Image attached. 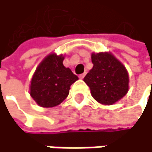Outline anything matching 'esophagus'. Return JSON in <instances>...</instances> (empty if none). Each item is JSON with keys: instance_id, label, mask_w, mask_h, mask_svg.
Returning a JSON list of instances; mask_svg holds the SVG:
<instances>
[{"instance_id": "obj_1", "label": "esophagus", "mask_w": 152, "mask_h": 152, "mask_svg": "<svg viewBox=\"0 0 152 152\" xmlns=\"http://www.w3.org/2000/svg\"><path fill=\"white\" fill-rule=\"evenodd\" d=\"M86 77V73H84V74H81V75H79V78L80 79H83L84 77Z\"/></svg>"}]
</instances>
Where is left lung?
Wrapping results in <instances>:
<instances>
[{"mask_svg":"<svg viewBox=\"0 0 152 152\" xmlns=\"http://www.w3.org/2000/svg\"><path fill=\"white\" fill-rule=\"evenodd\" d=\"M93 68L84 81L100 103L112 105L128 92L129 77L124 65L111 53H92Z\"/></svg>","mask_w":152,"mask_h":152,"instance_id":"1","label":"left lung"}]
</instances>
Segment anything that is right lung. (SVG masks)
<instances>
[{"label": "right lung", "instance_id": "right-lung-1", "mask_svg": "<svg viewBox=\"0 0 152 152\" xmlns=\"http://www.w3.org/2000/svg\"><path fill=\"white\" fill-rule=\"evenodd\" d=\"M64 57L48 55L37 66L30 86V95L43 108L60 104L68 95L70 86L78 77L63 65Z\"/></svg>", "mask_w": 152, "mask_h": 152}]
</instances>
